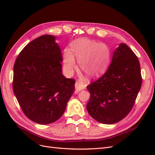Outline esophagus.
<instances>
[{
  "instance_id": "obj_1",
  "label": "esophagus",
  "mask_w": 155,
  "mask_h": 155,
  "mask_svg": "<svg viewBox=\"0 0 155 155\" xmlns=\"http://www.w3.org/2000/svg\"><path fill=\"white\" fill-rule=\"evenodd\" d=\"M75 88H76V92L78 93L79 91L83 90L84 87L81 85L80 83L76 81V83H75Z\"/></svg>"
}]
</instances>
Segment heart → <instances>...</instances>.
I'll return each mask as SVG.
<instances>
[{"label":"heart","instance_id":"1","mask_svg":"<svg viewBox=\"0 0 155 155\" xmlns=\"http://www.w3.org/2000/svg\"><path fill=\"white\" fill-rule=\"evenodd\" d=\"M78 59L79 68L89 78H94L105 72L110 60V51L104 43L87 38L74 40L70 50L63 51V67L68 74H73L76 68L75 58Z\"/></svg>","mask_w":155,"mask_h":155}]
</instances>
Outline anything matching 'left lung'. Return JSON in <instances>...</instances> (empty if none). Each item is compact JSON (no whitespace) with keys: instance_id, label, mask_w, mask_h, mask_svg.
Masks as SVG:
<instances>
[{"instance_id":"obj_1","label":"left lung","mask_w":155,"mask_h":155,"mask_svg":"<svg viewBox=\"0 0 155 155\" xmlns=\"http://www.w3.org/2000/svg\"><path fill=\"white\" fill-rule=\"evenodd\" d=\"M142 82L137 56L121 43L105 73L87 87L91 94L87 105L88 114L102 124L118 122L132 109Z\"/></svg>"}]
</instances>
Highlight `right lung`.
I'll return each instance as SVG.
<instances>
[{"label": "right lung", "mask_w": 155, "mask_h": 155, "mask_svg": "<svg viewBox=\"0 0 155 155\" xmlns=\"http://www.w3.org/2000/svg\"><path fill=\"white\" fill-rule=\"evenodd\" d=\"M55 39L50 35L37 37L14 64V94L24 114L39 124L60 118L74 92L76 81L63 76L61 51Z\"/></svg>", "instance_id": "add662e5"}]
</instances>
